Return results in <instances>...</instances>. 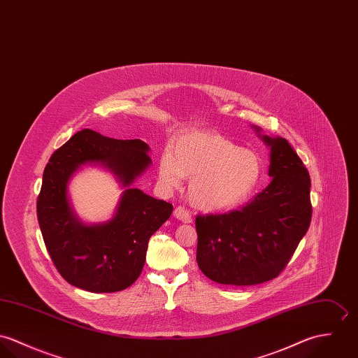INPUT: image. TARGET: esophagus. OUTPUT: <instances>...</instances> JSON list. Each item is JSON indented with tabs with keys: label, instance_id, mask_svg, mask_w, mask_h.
Wrapping results in <instances>:
<instances>
[{
	"label": "esophagus",
	"instance_id": "obj_1",
	"mask_svg": "<svg viewBox=\"0 0 358 358\" xmlns=\"http://www.w3.org/2000/svg\"><path fill=\"white\" fill-rule=\"evenodd\" d=\"M174 217H176L178 221L184 222V224L192 222V215H191V213H189L188 210H185L184 207H181V206L174 210Z\"/></svg>",
	"mask_w": 358,
	"mask_h": 358
}]
</instances>
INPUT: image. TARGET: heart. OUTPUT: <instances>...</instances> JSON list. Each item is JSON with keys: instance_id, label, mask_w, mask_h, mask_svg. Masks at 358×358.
I'll return each instance as SVG.
<instances>
[{"instance_id": "obj_1", "label": "heart", "mask_w": 358, "mask_h": 358, "mask_svg": "<svg viewBox=\"0 0 358 358\" xmlns=\"http://www.w3.org/2000/svg\"><path fill=\"white\" fill-rule=\"evenodd\" d=\"M160 181L180 187L189 180V201L203 211H227L247 201L264 177L262 158L217 131L194 130L173 140L159 159Z\"/></svg>"}]
</instances>
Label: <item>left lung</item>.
<instances>
[{
	"label": "left lung",
	"mask_w": 358,
	"mask_h": 358,
	"mask_svg": "<svg viewBox=\"0 0 358 358\" xmlns=\"http://www.w3.org/2000/svg\"><path fill=\"white\" fill-rule=\"evenodd\" d=\"M258 136L271 148V184L240 210L196 217V262L204 276L228 285L278 278L312 220L310 176L281 137Z\"/></svg>",
	"instance_id": "obj_1"
}]
</instances>
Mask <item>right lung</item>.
Wrapping results in <instances>:
<instances>
[{
    "instance_id": "obj_1",
    "label": "right lung",
    "mask_w": 358,
    "mask_h": 358,
    "mask_svg": "<svg viewBox=\"0 0 358 358\" xmlns=\"http://www.w3.org/2000/svg\"><path fill=\"white\" fill-rule=\"evenodd\" d=\"M147 143L115 140L83 129L53 152L37 200L46 250L66 281L90 292H117L140 276L150 238L170 218L173 206L130 188L152 163ZM85 164L111 171L125 188L113 219L85 224L68 198V182Z\"/></svg>"
}]
</instances>
